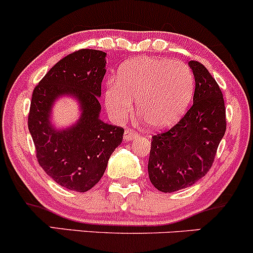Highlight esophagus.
<instances>
[{"mask_svg": "<svg viewBox=\"0 0 253 253\" xmlns=\"http://www.w3.org/2000/svg\"><path fill=\"white\" fill-rule=\"evenodd\" d=\"M136 137V132L132 131L130 127H126V131H124V140L126 141H131L132 138Z\"/></svg>", "mask_w": 253, "mask_h": 253, "instance_id": "esophagus-1", "label": "esophagus"}]
</instances>
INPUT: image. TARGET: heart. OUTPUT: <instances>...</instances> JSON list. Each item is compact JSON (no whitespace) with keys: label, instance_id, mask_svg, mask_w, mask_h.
<instances>
[{"label":"heart","instance_id":"heart-1","mask_svg":"<svg viewBox=\"0 0 253 253\" xmlns=\"http://www.w3.org/2000/svg\"><path fill=\"white\" fill-rule=\"evenodd\" d=\"M193 93L194 77L183 62L140 56L119 67L117 83L107 84L104 97L116 121L130 116L136 100L140 118L153 129H165L180 121Z\"/></svg>","mask_w":253,"mask_h":253}]
</instances>
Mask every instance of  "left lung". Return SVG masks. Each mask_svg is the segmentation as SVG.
Here are the masks:
<instances>
[{"instance_id":"8db88e82","label":"left lung","mask_w":253,"mask_h":253,"mask_svg":"<svg viewBox=\"0 0 253 253\" xmlns=\"http://www.w3.org/2000/svg\"><path fill=\"white\" fill-rule=\"evenodd\" d=\"M195 80L193 106L168 131L152 137L148 175L160 192L187 188L208 173L225 132L224 100L204 65L188 62Z\"/></svg>"}]
</instances>
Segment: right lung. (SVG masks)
Returning <instances> with one entry per match:
<instances>
[{"label": "right lung", "instance_id": "right-lung-1", "mask_svg": "<svg viewBox=\"0 0 253 253\" xmlns=\"http://www.w3.org/2000/svg\"><path fill=\"white\" fill-rule=\"evenodd\" d=\"M101 50L81 49L65 56L34 89L29 131L42 169L61 187L75 192L91 189L104 175L108 159L123 141V127L100 119L101 82L106 73ZM62 96L80 105V118L71 127L51 123L53 104Z\"/></svg>", "mask_w": 253, "mask_h": 253}]
</instances>
